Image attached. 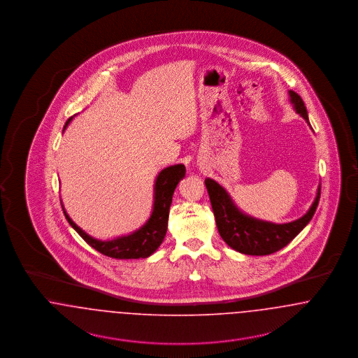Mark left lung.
Returning <instances> with one entry per match:
<instances>
[{
  "mask_svg": "<svg viewBox=\"0 0 358 358\" xmlns=\"http://www.w3.org/2000/svg\"><path fill=\"white\" fill-rule=\"evenodd\" d=\"M289 94L295 111L308 123L306 106L302 98L291 90ZM205 187L220 236L231 248L245 255H270L286 247L313 219L321 196V187H318L314 203L301 219L286 224H273L257 220L238 210L227 190L212 178H205Z\"/></svg>",
  "mask_w": 358,
  "mask_h": 358,
  "instance_id": "1",
  "label": "left lung"
}]
</instances>
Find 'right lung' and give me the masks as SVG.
Masks as SVG:
<instances>
[{
	"instance_id": "right-lung-1",
	"label": "right lung",
	"mask_w": 358,
	"mask_h": 358,
	"mask_svg": "<svg viewBox=\"0 0 358 358\" xmlns=\"http://www.w3.org/2000/svg\"><path fill=\"white\" fill-rule=\"evenodd\" d=\"M71 120L72 118L66 122L64 129L69 126ZM185 166L182 164H178L164 169L158 174L154 185L153 212L150 215V219L143 227L127 236H120L107 241L91 238L69 219L63 205L62 208L71 227L85 238L87 244H90L98 252L114 259H145L155 252V250L164 241L168 231V219L173 193L180 180L185 177Z\"/></svg>"
}]
</instances>
